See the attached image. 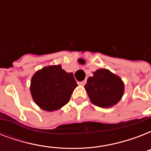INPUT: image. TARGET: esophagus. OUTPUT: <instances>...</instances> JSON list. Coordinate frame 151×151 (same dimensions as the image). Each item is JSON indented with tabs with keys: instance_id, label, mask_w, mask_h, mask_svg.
Here are the masks:
<instances>
[{
	"instance_id": "esophagus-1",
	"label": "esophagus",
	"mask_w": 151,
	"mask_h": 151,
	"mask_svg": "<svg viewBox=\"0 0 151 151\" xmlns=\"http://www.w3.org/2000/svg\"><path fill=\"white\" fill-rule=\"evenodd\" d=\"M85 84H86V80L83 81H81V82H79V85H85Z\"/></svg>"
}]
</instances>
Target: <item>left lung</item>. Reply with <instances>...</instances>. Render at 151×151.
I'll use <instances>...</instances> for the list:
<instances>
[{"label":"left lung","mask_w":151,"mask_h":151,"mask_svg":"<svg viewBox=\"0 0 151 151\" xmlns=\"http://www.w3.org/2000/svg\"><path fill=\"white\" fill-rule=\"evenodd\" d=\"M92 73L85 85L91 103L102 108L116 105L124 95L122 78L107 69H98Z\"/></svg>","instance_id":"1"}]
</instances>
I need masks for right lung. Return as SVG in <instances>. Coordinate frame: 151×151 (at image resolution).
<instances>
[{
    "label": "right lung",
    "mask_w": 151,
    "mask_h": 151,
    "mask_svg": "<svg viewBox=\"0 0 151 151\" xmlns=\"http://www.w3.org/2000/svg\"><path fill=\"white\" fill-rule=\"evenodd\" d=\"M78 86L73 73H67L62 66L51 65L35 72L29 90L34 103L45 111H55L68 103Z\"/></svg>",
    "instance_id": "add662e5"
}]
</instances>
